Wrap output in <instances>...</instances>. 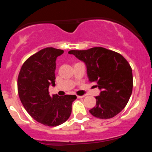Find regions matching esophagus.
<instances>
[{
  "label": "esophagus",
  "mask_w": 152,
  "mask_h": 152,
  "mask_svg": "<svg viewBox=\"0 0 152 152\" xmlns=\"http://www.w3.org/2000/svg\"><path fill=\"white\" fill-rule=\"evenodd\" d=\"M77 97L78 98V99H80V98H83V97H84V95H83V96H77Z\"/></svg>",
  "instance_id": "34e87169"
}]
</instances>
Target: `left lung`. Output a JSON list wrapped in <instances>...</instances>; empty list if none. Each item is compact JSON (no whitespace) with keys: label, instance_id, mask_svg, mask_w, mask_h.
I'll use <instances>...</instances> for the list:
<instances>
[{"label":"left lung","instance_id":"8db88e82","mask_svg":"<svg viewBox=\"0 0 152 152\" xmlns=\"http://www.w3.org/2000/svg\"><path fill=\"white\" fill-rule=\"evenodd\" d=\"M84 62L90 82L100 90L96 106L90 110L93 116L110 119L126 107L132 92L133 77L129 64L122 55L103 48L68 52Z\"/></svg>","mask_w":152,"mask_h":152}]
</instances>
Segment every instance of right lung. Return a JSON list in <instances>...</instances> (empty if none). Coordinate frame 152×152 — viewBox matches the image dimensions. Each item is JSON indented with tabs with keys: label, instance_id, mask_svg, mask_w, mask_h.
I'll list each match as a JSON object with an SVG mask.
<instances>
[{
	"label": "right lung",
	"instance_id": "obj_1",
	"mask_svg": "<svg viewBox=\"0 0 152 152\" xmlns=\"http://www.w3.org/2000/svg\"><path fill=\"white\" fill-rule=\"evenodd\" d=\"M61 49L49 47L28 58L17 79L18 94L23 106L35 120L48 126H57L68 120L75 95L50 96L49 86L56 85V58Z\"/></svg>",
	"mask_w": 152,
	"mask_h": 152
}]
</instances>
